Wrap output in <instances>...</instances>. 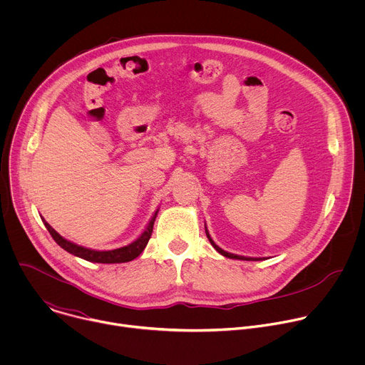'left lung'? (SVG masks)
<instances>
[{
    "instance_id": "1",
    "label": "left lung",
    "mask_w": 365,
    "mask_h": 365,
    "mask_svg": "<svg viewBox=\"0 0 365 365\" xmlns=\"http://www.w3.org/2000/svg\"><path fill=\"white\" fill-rule=\"evenodd\" d=\"M206 231V237H207V240H210V242L214 245V248L220 252V254H222L224 257H228V258H235V259H247V262H250V259H259V258H251V257H242V255H237V254H231V252H227V251H224L222 248H220L214 241H212V238L210 237V232H207V230H205Z\"/></svg>"
}]
</instances>
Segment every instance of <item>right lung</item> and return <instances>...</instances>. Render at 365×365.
Instances as JSON below:
<instances>
[{
    "instance_id": "add662e5",
    "label": "right lung",
    "mask_w": 365,
    "mask_h": 365,
    "mask_svg": "<svg viewBox=\"0 0 365 365\" xmlns=\"http://www.w3.org/2000/svg\"><path fill=\"white\" fill-rule=\"evenodd\" d=\"M158 212H159V210L154 212V215L151 217L147 228L144 230V232L135 241H133L131 244H128L125 247H121V248H117V250H110V251H96V250H91V248H85V247H81L78 244H73V242L65 240L61 234H58L44 220H43V222H44L47 231L50 232V235L53 237V240L63 250H66L68 252H71V254H73L79 258H83V259H86V262L102 263V264H114V263L131 262V259H134L135 257H138L143 252V250L145 248V245H147V242L151 237L153 225H154L155 217H158Z\"/></svg>"
}]
</instances>
